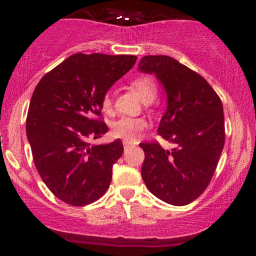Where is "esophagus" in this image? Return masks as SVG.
Segmentation results:
<instances>
[{"instance_id":"34e87169","label":"esophagus","mask_w":256,"mask_h":256,"mask_svg":"<svg viewBox=\"0 0 256 256\" xmlns=\"http://www.w3.org/2000/svg\"><path fill=\"white\" fill-rule=\"evenodd\" d=\"M122 144H124V148H128V146H132V144H134V143H132L131 140H124V142H122Z\"/></svg>"}]
</instances>
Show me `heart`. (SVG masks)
<instances>
[{
  "label": "heart",
  "instance_id": "b5f03b06",
  "mask_svg": "<svg viewBox=\"0 0 256 256\" xmlns=\"http://www.w3.org/2000/svg\"><path fill=\"white\" fill-rule=\"evenodd\" d=\"M131 85L134 89L138 91L144 101H152L154 100L158 94L156 83L154 79L149 76H138L131 80ZM102 110L104 112H110L112 108V95L110 92H106L101 100ZM146 128V122L143 118H134V116H122L116 120L113 125V134L118 138H124V140H132L138 137Z\"/></svg>",
  "mask_w": 256,
  "mask_h": 256
}]
</instances>
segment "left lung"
Returning <instances> with one entry per match:
<instances>
[{"label": "left lung", "instance_id": "8db88e82", "mask_svg": "<svg viewBox=\"0 0 256 256\" xmlns=\"http://www.w3.org/2000/svg\"><path fill=\"white\" fill-rule=\"evenodd\" d=\"M140 70L155 73L167 92V110L158 134L174 144L140 143L142 178L149 192L173 206L192 204L216 170L225 142L224 110L218 94L198 72L167 55L140 58Z\"/></svg>", "mask_w": 256, "mask_h": 256}]
</instances>
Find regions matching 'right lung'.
<instances>
[{
  "label": "right lung",
  "mask_w": 256,
  "mask_h": 256,
  "mask_svg": "<svg viewBox=\"0 0 256 256\" xmlns=\"http://www.w3.org/2000/svg\"><path fill=\"white\" fill-rule=\"evenodd\" d=\"M136 60L134 55L78 52L43 76L32 94L26 134L34 166L64 204H92L110 188L124 146L120 140L101 146L90 140L108 131L102 96Z\"/></svg>",
  "instance_id": "1"
}]
</instances>
